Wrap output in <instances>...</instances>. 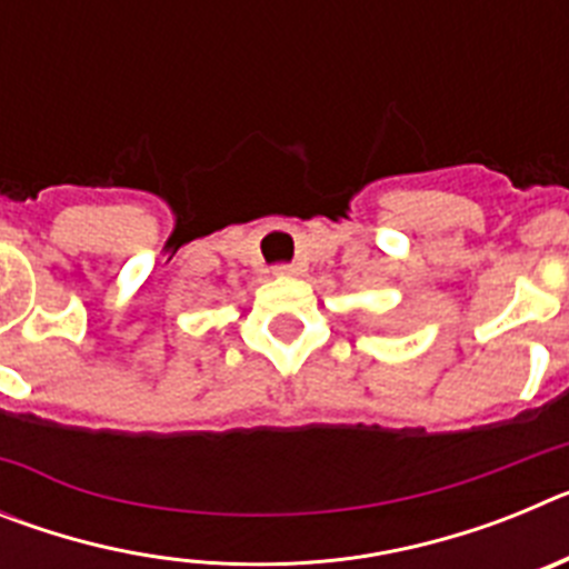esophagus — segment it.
<instances>
[{
    "mask_svg": "<svg viewBox=\"0 0 569 569\" xmlns=\"http://www.w3.org/2000/svg\"><path fill=\"white\" fill-rule=\"evenodd\" d=\"M273 273H276V276H281V279H288V276H296V273H299V268H296V264H276Z\"/></svg>",
    "mask_w": 569,
    "mask_h": 569,
    "instance_id": "obj_1",
    "label": "esophagus"
}]
</instances>
